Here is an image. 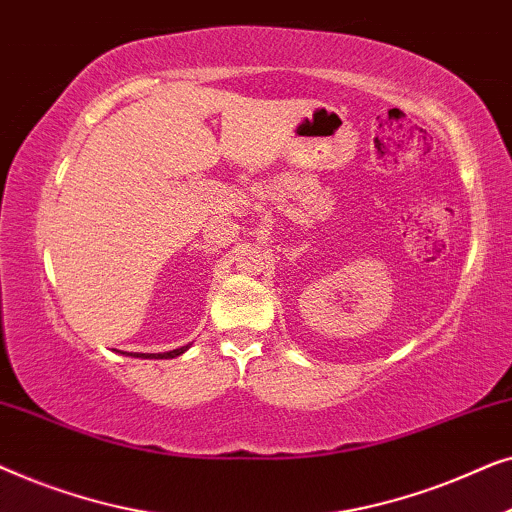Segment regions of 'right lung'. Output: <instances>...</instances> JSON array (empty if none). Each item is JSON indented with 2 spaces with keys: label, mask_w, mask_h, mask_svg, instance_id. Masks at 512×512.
Wrapping results in <instances>:
<instances>
[{
  "label": "right lung",
  "mask_w": 512,
  "mask_h": 512,
  "mask_svg": "<svg viewBox=\"0 0 512 512\" xmlns=\"http://www.w3.org/2000/svg\"><path fill=\"white\" fill-rule=\"evenodd\" d=\"M186 349H188V345L179 347V349H172V352H163V354H130V356H142V359H174V356L184 354Z\"/></svg>",
  "instance_id": "1"
}]
</instances>
